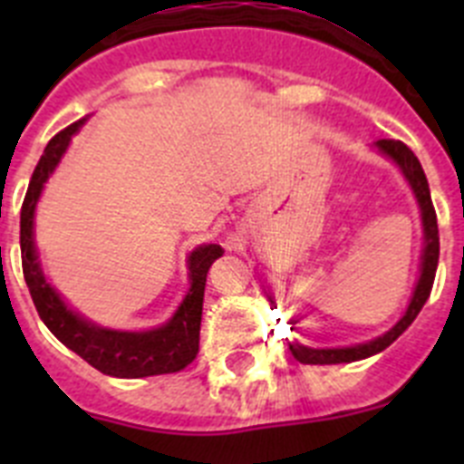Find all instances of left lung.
I'll return each mask as SVG.
<instances>
[{
    "label": "left lung",
    "mask_w": 464,
    "mask_h": 464,
    "mask_svg": "<svg viewBox=\"0 0 464 464\" xmlns=\"http://www.w3.org/2000/svg\"><path fill=\"white\" fill-rule=\"evenodd\" d=\"M376 149L383 155L395 162L401 169L404 179L411 186L413 195L418 199V207H420V218H423V235H425V248L423 257H420V276H418L416 290H413V297L409 302L407 314L401 315L400 323H397L392 330H388L383 337H376L367 343H358V346H346V348H309L302 346V343H290V351H293L295 358L304 364H339V362H355V360L370 358V355L381 353L383 348L391 346L401 332L407 330L413 323L423 304L428 302L430 290H432L434 274H437V262H440V229H437V213L432 207V197H430V186L428 179H425V171L418 162L416 155L411 153L409 146H404L401 141L395 139H381L376 141Z\"/></svg>",
    "instance_id": "left-lung-1"
}]
</instances>
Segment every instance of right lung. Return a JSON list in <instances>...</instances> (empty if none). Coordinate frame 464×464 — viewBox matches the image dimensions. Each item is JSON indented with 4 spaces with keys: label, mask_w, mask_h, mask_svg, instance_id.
Here are the masks:
<instances>
[{
    "label": "right lung",
    "mask_w": 464,
    "mask_h": 464,
    "mask_svg": "<svg viewBox=\"0 0 464 464\" xmlns=\"http://www.w3.org/2000/svg\"><path fill=\"white\" fill-rule=\"evenodd\" d=\"M83 122L85 118L76 121L48 141L39 165L34 167L30 188L20 208V256H23V274L32 302L48 330L102 374L118 376V379H141V376L181 372L197 358V351H199L204 285H207V272L213 260L223 256V248L218 244L197 246L190 253L188 257L190 290L186 299L165 325L146 332L106 330V327L85 321L83 315L64 304L41 272L34 246V208L44 183L48 181L57 162L63 160L69 141Z\"/></svg>",
    "instance_id": "right-lung-1"
}]
</instances>
